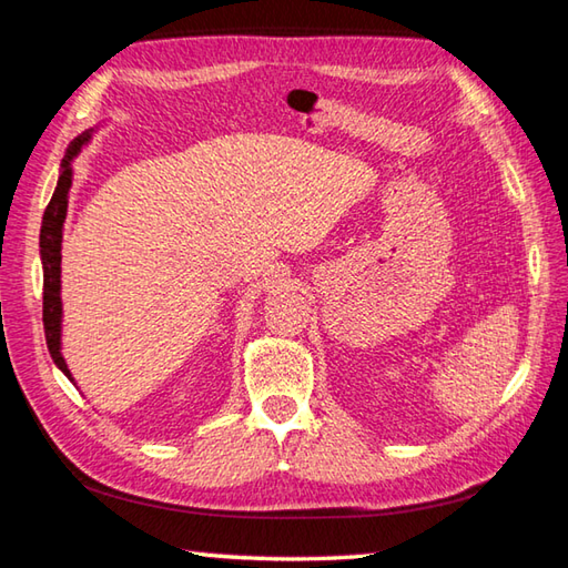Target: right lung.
Instances as JSON below:
<instances>
[{
	"label": "right lung",
	"instance_id": "add662e5",
	"mask_svg": "<svg viewBox=\"0 0 568 568\" xmlns=\"http://www.w3.org/2000/svg\"><path fill=\"white\" fill-rule=\"evenodd\" d=\"M89 141V131L81 133L79 139L69 143L67 156L61 161V176L57 183V191L51 195V201L44 211V219H41V235H39V248H41V265H44V335L49 353L54 357L61 373L67 377L69 367L64 357L59 353V335H61V225L67 219V195L71 185V159L77 156L81 143Z\"/></svg>",
	"mask_w": 568,
	"mask_h": 568
}]
</instances>
